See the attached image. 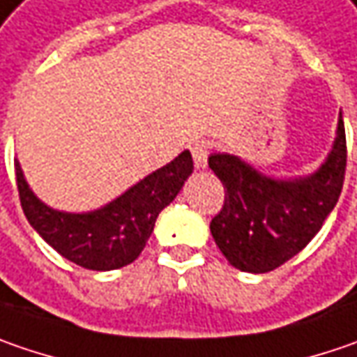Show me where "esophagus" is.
Listing matches in <instances>:
<instances>
[{"instance_id": "obj_1", "label": "esophagus", "mask_w": 357, "mask_h": 357, "mask_svg": "<svg viewBox=\"0 0 357 357\" xmlns=\"http://www.w3.org/2000/svg\"><path fill=\"white\" fill-rule=\"evenodd\" d=\"M190 149H192V155H194V163L197 169H204L206 165H208V144L206 142H194L192 146H190Z\"/></svg>"}]
</instances>
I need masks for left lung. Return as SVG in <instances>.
Here are the masks:
<instances>
[{
  "instance_id": "left-lung-1",
  "label": "left lung",
  "mask_w": 357,
  "mask_h": 357,
  "mask_svg": "<svg viewBox=\"0 0 357 357\" xmlns=\"http://www.w3.org/2000/svg\"><path fill=\"white\" fill-rule=\"evenodd\" d=\"M346 160L342 114L328 158L307 176L271 178L240 155H209L225 188L224 208L209 229L225 259L241 271L266 273L300 254L337 204Z\"/></svg>"
}]
</instances>
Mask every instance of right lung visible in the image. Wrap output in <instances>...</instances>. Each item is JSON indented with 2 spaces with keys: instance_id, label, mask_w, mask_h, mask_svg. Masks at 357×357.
I'll return each mask as SVG.
<instances>
[{
  "instance_id": "add662e5",
  "label": "right lung",
  "mask_w": 357,
  "mask_h": 357,
  "mask_svg": "<svg viewBox=\"0 0 357 357\" xmlns=\"http://www.w3.org/2000/svg\"><path fill=\"white\" fill-rule=\"evenodd\" d=\"M194 172L185 149L174 162L151 172L109 204L91 211H59L29 188L15 160V178L25 218L57 254L86 270L109 271L132 264L146 248L155 220Z\"/></svg>"
}]
</instances>
